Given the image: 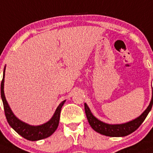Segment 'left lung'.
<instances>
[{
    "instance_id": "left-lung-1",
    "label": "left lung",
    "mask_w": 153,
    "mask_h": 153,
    "mask_svg": "<svg viewBox=\"0 0 153 153\" xmlns=\"http://www.w3.org/2000/svg\"><path fill=\"white\" fill-rule=\"evenodd\" d=\"M153 104V91L152 92V98L149 102L148 107L145 109L141 114L137 118L123 124H108L100 121L96 118L90 111L89 106L85 102L84 108L86 117L89 122L90 126L97 133L102 135L110 136V137H123L131 134L139 128V127L142 124L143 122L148 115L149 112L151 111Z\"/></svg>"
}]
</instances>
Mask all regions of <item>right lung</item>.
Instances as JSON below:
<instances>
[{"label": "right lung", "instance_id": "right-lung-1", "mask_svg": "<svg viewBox=\"0 0 153 153\" xmlns=\"http://www.w3.org/2000/svg\"><path fill=\"white\" fill-rule=\"evenodd\" d=\"M5 70H6V66L4 67V75H3V80L1 81V95L2 99L3 104H4V112L6 115V120L8 123L11 127L19 135L25 138V139L29 141H38L41 139H46V138L51 136L56 130L57 129L59 123V119H60V113L62 108L65 100L62 101L59 106L57 107L55 113L51 117V120L47 123L42 124L40 125H30L29 124L25 123L24 122L19 120L14 114L13 113L10 106L9 105L7 100L4 94V78H5Z\"/></svg>", "mask_w": 153, "mask_h": 153}]
</instances>
